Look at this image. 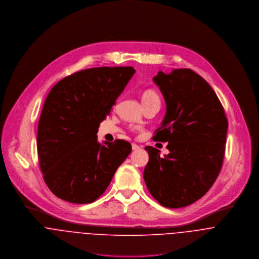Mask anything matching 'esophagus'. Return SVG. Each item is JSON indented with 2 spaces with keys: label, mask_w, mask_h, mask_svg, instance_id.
<instances>
[{
  "label": "esophagus",
  "mask_w": 259,
  "mask_h": 259,
  "mask_svg": "<svg viewBox=\"0 0 259 259\" xmlns=\"http://www.w3.org/2000/svg\"><path fill=\"white\" fill-rule=\"evenodd\" d=\"M132 149H133V150H139V149H140V146L137 145V144L133 143L132 144Z\"/></svg>",
  "instance_id": "1"
}]
</instances>
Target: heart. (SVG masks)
<instances>
[{
  "label": "heart",
  "mask_w": 259,
  "mask_h": 259,
  "mask_svg": "<svg viewBox=\"0 0 259 259\" xmlns=\"http://www.w3.org/2000/svg\"><path fill=\"white\" fill-rule=\"evenodd\" d=\"M141 101H142L144 106L151 104V103L160 104V96L158 95V93L156 91L148 89V90L144 91L143 94L141 96Z\"/></svg>",
  "instance_id": "obj_1"
}]
</instances>
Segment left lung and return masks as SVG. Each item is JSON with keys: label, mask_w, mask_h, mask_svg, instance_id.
<instances>
[{"label": "left lung", "mask_w": 259, "mask_h": 259, "mask_svg": "<svg viewBox=\"0 0 259 259\" xmlns=\"http://www.w3.org/2000/svg\"><path fill=\"white\" fill-rule=\"evenodd\" d=\"M166 101L167 111L154 141L168 142L170 153L145 147L149 162L144 181L163 206L184 207L200 200L222 170L228 119L210 85L189 68L162 71L153 78Z\"/></svg>", "instance_id": "8db88e82"}]
</instances>
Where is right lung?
<instances>
[{
	"mask_svg": "<svg viewBox=\"0 0 259 259\" xmlns=\"http://www.w3.org/2000/svg\"><path fill=\"white\" fill-rule=\"evenodd\" d=\"M134 73L132 66L87 68L62 78L50 91L36 148L44 180L59 199L96 201L131 153L129 142L117 139L101 145L96 134Z\"/></svg>",
	"mask_w": 259,
	"mask_h": 259,
	"instance_id": "obj_1",
	"label": "right lung"
}]
</instances>
